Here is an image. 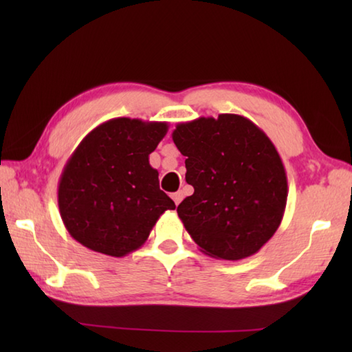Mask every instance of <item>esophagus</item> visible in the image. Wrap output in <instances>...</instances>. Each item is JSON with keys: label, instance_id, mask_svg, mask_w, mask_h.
<instances>
[{"label": "esophagus", "instance_id": "obj_1", "mask_svg": "<svg viewBox=\"0 0 352 352\" xmlns=\"http://www.w3.org/2000/svg\"><path fill=\"white\" fill-rule=\"evenodd\" d=\"M170 197H172V200L175 201V205H178L182 201V199H183V192H182V190H177V192L172 194Z\"/></svg>", "mask_w": 352, "mask_h": 352}]
</instances>
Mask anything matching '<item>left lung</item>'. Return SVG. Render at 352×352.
Here are the masks:
<instances>
[{"label": "left lung", "instance_id": "8db88e82", "mask_svg": "<svg viewBox=\"0 0 352 352\" xmlns=\"http://www.w3.org/2000/svg\"><path fill=\"white\" fill-rule=\"evenodd\" d=\"M172 140L194 188L177 212L200 252L225 261L258 253L281 225L289 192L269 136L250 119L223 113L177 124Z\"/></svg>", "mask_w": 352, "mask_h": 352}]
</instances>
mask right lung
<instances>
[{
    "label": "right lung",
    "instance_id": "right-lung-1",
    "mask_svg": "<svg viewBox=\"0 0 352 352\" xmlns=\"http://www.w3.org/2000/svg\"><path fill=\"white\" fill-rule=\"evenodd\" d=\"M168 129V122L115 118L76 147L57 197L63 225L83 247L121 258L147 241L164 211L175 210L148 163Z\"/></svg>",
    "mask_w": 352,
    "mask_h": 352
}]
</instances>
